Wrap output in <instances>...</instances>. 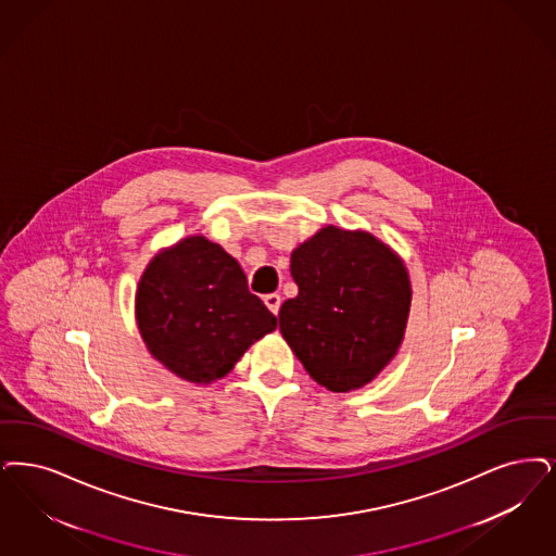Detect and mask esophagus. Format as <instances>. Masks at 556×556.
Instances as JSON below:
<instances>
[{
    "instance_id": "34e87169",
    "label": "esophagus",
    "mask_w": 556,
    "mask_h": 556,
    "mask_svg": "<svg viewBox=\"0 0 556 556\" xmlns=\"http://www.w3.org/2000/svg\"><path fill=\"white\" fill-rule=\"evenodd\" d=\"M265 304H267L268 311L277 316L279 308H281V295L279 293H268V295H265Z\"/></svg>"
}]
</instances>
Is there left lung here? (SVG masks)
Wrapping results in <instances>:
<instances>
[{
	"label": "left lung",
	"mask_w": 556,
	"mask_h": 556,
	"mask_svg": "<svg viewBox=\"0 0 556 556\" xmlns=\"http://www.w3.org/2000/svg\"><path fill=\"white\" fill-rule=\"evenodd\" d=\"M298 295L279 329L318 384L345 393L366 384L397 354L412 302L395 252L364 231L325 227L291 254Z\"/></svg>",
	"instance_id": "8db88e82"
}]
</instances>
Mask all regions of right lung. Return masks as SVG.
<instances>
[{
	"label": "right lung",
	"instance_id": "obj_1",
	"mask_svg": "<svg viewBox=\"0 0 556 556\" xmlns=\"http://www.w3.org/2000/svg\"><path fill=\"white\" fill-rule=\"evenodd\" d=\"M136 318L149 352L190 382L225 377L277 327L238 261L202 236L156 254L138 286Z\"/></svg>",
	"mask_w": 556,
	"mask_h": 556
}]
</instances>
